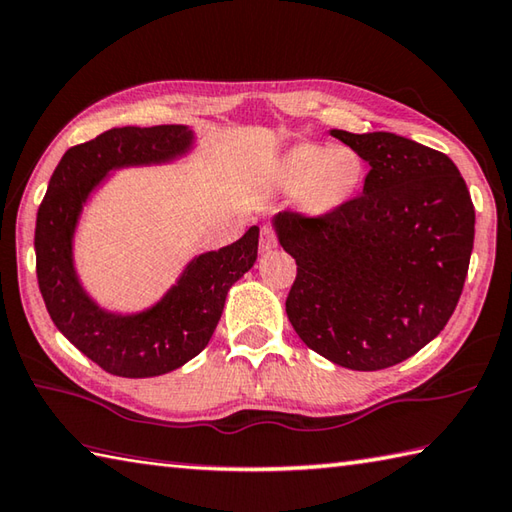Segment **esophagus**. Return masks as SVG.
<instances>
[{
    "mask_svg": "<svg viewBox=\"0 0 512 512\" xmlns=\"http://www.w3.org/2000/svg\"><path fill=\"white\" fill-rule=\"evenodd\" d=\"M274 247H276L274 229L265 225L263 231H260V249H263V252H269V249H274Z\"/></svg>",
    "mask_w": 512,
    "mask_h": 512,
    "instance_id": "esophagus-1",
    "label": "esophagus"
}]
</instances>
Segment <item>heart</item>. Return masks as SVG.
Wrapping results in <instances>:
<instances>
[{"label": "heart", "mask_w": 512, "mask_h": 512, "mask_svg": "<svg viewBox=\"0 0 512 512\" xmlns=\"http://www.w3.org/2000/svg\"><path fill=\"white\" fill-rule=\"evenodd\" d=\"M276 178L287 189H298L310 214H327L350 198L363 178V160L350 147L327 149L298 144L278 162Z\"/></svg>", "instance_id": "heart-1"}]
</instances>
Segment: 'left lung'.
<instances>
[{
  "mask_svg": "<svg viewBox=\"0 0 512 512\" xmlns=\"http://www.w3.org/2000/svg\"><path fill=\"white\" fill-rule=\"evenodd\" d=\"M332 136L370 173L363 194L327 214L274 218L296 260L285 312L316 354L350 370H383L450 321L470 265L475 207L446 153L385 131Z\"/></svg>",
  "mask_w": 512,
  "mask_h": 512,
  "instance_id": "1",
  "label": "left lung"
}]
</instances>
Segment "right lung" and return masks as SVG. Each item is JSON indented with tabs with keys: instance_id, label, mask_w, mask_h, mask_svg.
Here are the masks:
<instances>
[{
	"instance_id": "obj_1",
	"label": "right lung",
	"mask_w": 512,
	"mask_h": 512,
	"mask_svg": "<svg viewBox=\"0 0 512 512\" xmlns=\"http://www.w3.org/2000/svg\"><path fill=\"white\" fill-rule=\"evenodd\" d=\"M191 140L194 133L180 124L104 131L64 153L37 209L35 269L46 310L57 330L109 374L144 379L194 359L216 330L229 287L256 263L258 227H249L236 243L191 260L158 305L131 316L100 310L77 281L73 231L106 171L169 162Z\"/></svg>"
}]
</instances>
